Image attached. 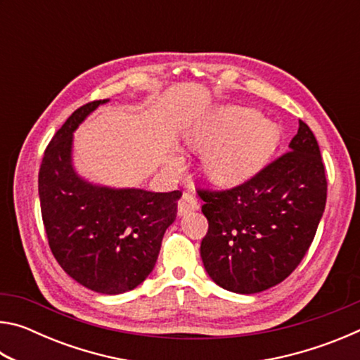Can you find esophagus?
Masks as SVG:
<instances>
[{"label": "esophagus", "instance_id": "34e87169", "mask_svg": "<svg viewBox=\"0 0 360 360\" xmlns=\"http://www.w3.org/2000/svg\"><path fill=\"white\" fill-rule=\"evenodd\" d=\"M197 208H198L197 198H195L192 193L186 192L184 195H182L179 203H178V216H186L187 212L195 211Z\"/></svg>", "mask_w": 360, "mask_h": 360}]
</instances>
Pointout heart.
I'll return each instance as SVG.
<instances>
[{
  "instance_id": "heart-1",
  "label": "heart",
  "mask_w": 360,
  "mask_h": 360,
  "mask_svg": "<svg viewBox=\"0 0 360 360\" xmlns=\"http://www.w3.org/2000/svg\"><path fill=\"white\" fill-rule=\"evenodd\" d=\"M184 141L205 154L206 174L216 186L235 187L266 165L281 141V129L255 109L219 106L187 127ZM167 165L178 172L184 158L173 152Z\"/></svg>"
}]
</instances>
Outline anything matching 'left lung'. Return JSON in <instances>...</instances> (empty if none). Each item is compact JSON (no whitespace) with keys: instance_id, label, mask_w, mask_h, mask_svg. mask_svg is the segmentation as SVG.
I'll list each match as a JSON object with an SVG mask.
<instances>
[{"instance_id":"obj_1","label":"left lung","mask_w":360,"mask_h":360,"mask_svg":"<svg viewBox=\"0 0 360 360\" xmlns=\"http://www.w3.org/2000/svg\"><path fill=\"white\" fill-rule=\"evenodd\" d=\"M210 222L202 260L210 278L235 294L284 281L311 246L327 200L318 141L304 122L289 152L230 191H202Z\"/></svg>"}]
</instances>
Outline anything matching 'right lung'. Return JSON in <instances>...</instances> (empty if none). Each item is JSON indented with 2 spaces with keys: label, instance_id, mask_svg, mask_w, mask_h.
Segmentation results:
<instances>
[{
  "label": "right lung",
  "instance_id": "1",
  "mask_svg": "<svg viewBox=\"0 0 360 360\" xmlns=\"http://www.w3.org/2000/svg\"><path fill=\"white\" fill-rule=\"evenodd\" d=\"M108 101L76 109L53 135L38 188L49 246L60 266L84 288L117 295L135 289L154 270L182 193L94 184L76 172L75 131Z\"/></svg>",
  "mask_w": 360,
  "mask_h": 360
}]
</instances>
